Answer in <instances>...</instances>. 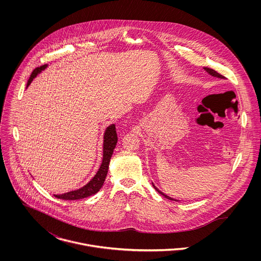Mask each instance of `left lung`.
<instances>
[{
    "instance_id": "8db88e82",
    "label": "left lung",
    "mask_w": 261,
    "mask_h": 261,
    "mask_svg": "<svg viewBox=\"0 0 261 261\" xmlns=\"http://www.w3.org/2000/svg\"><path fill=\"white\" fill-rule=\"evenodd\" d=\"M204 69L209 73L210 75H212V76H215V77H219V78H224L223 75L220 74V73H218L217 71H215V70H213V69H211V68H208V67H204ZM152 186L153 188L161 194V195H163L164 197H166L167 199H169V200H175V199H173V198H171V197H169V196H167V195H165L163 192H161L156 187L154 186L153 184H152ZM175 201H177V200H175Z\"/></svg>"
}]
</instances>
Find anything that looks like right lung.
<instances>
[{"mask_svg":"<svg viewBox=\"0 0 261 261\" xmlns=\"http://www.w3.org/2000/svg\"><path fill=\"white\" fill-rule=\"evenodd\" d=\"M46 67H47V65L45 64V65H42L33 70V72L30 75L29 80L27 82V87L30 85V83L36 77V75L40 73L42 70H44ZM116 142H117V136H116V130H115V125L112 124L107 128V130L105 133L103 158H102V163L100 165V168L97 171L96 175L85 186H83L78 190L70 191V192H67V193H64L61 195H54V196L56 198L62 199V200H78V199H83V198L89 197V196L97 193L103 185L105 180L107 178L110 161L112 158L113 149L116 146Z\"/></svg>","mask_w":261,"mask_h":261,"instance_id":"1","label":"right lung"}]
</instances>
